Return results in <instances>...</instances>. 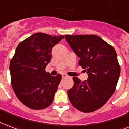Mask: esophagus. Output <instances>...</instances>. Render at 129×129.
<instances>
[{"label":"esophagus","instance_id":"obj_1","mask_svg":"<svg viewBox=\"0 0 129 129\" xmlns=\"http://www.w3.org/2000/svg\"><path fill=\"white\" fill-rule=\"evenodd\" d=\"M62 78H67L68 76L66 75V74H62Z\"/></svg>","mask_w":129,"mask_h":129}]
</instances>
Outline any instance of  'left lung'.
<instances>
[{"mask_svg": "<svg viewBox=\"0 0 129 129\" xmlns=\"http://www.w3.org/2000/svg\"><path fill=\"white\" fill-rule=\"evenodd\" d=\"M65 39L80 58L79 65L88 74L85 81L73 78L74 86L67 91L69 100L82 112L95 111L115 92L120 74L117 53L96 35H65Z\"/></svg>", "mask_w": 129, "mask_h": 129, "instance_id": "obj_1", "label": "left lung"}]
</instances>
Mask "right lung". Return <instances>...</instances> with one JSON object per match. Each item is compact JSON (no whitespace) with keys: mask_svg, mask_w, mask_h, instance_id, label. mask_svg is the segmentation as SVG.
Returning a JSON list of instances; mask_svg holds the SVG:
<instances>
[{"mask_svg":"<svg viewBox=\"0 0 129 129\" xmlns=\"http://www.w3.org/2000/svg\"><path fill=\"white\" fill-rule=\"evenodd\" d=\"M64 36L36 33L19 43L9 64L12 88L17 98L30 109H43L53 102L62 76L45 71L52 48Z\"/></svg>","mask_w":129,"mask_h":129,"instance_id":"1","label":"right lung"}]
</instances>
